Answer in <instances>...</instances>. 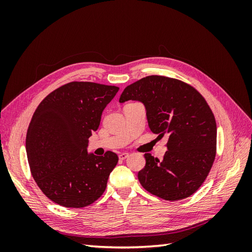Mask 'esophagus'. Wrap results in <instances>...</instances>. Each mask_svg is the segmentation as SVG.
<instances>
[{
    "mask_svg": "<svg viewBox=\"0 0 252 252\" xmlns=\"http://www.w3.org/2000/svg\"><path fill=\"white\" fill-rule=\"evenodd\" d=\"M128 156H129V154H127V152H122V154L119 155V158L120 159H125V158H128Z\"/></svg>",
    "mask_w": 252,
    "mask_h": 252,
    "instance_id": "obj_1",
    "label": "esophagus"
}]
</instances>
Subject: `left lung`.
Instances as JSON below:
<instances>
[{"label": "left lung", "instance_id": "1", "mask_svg": "<svg viewBox=\"0 0 252 252\" xmlns=\"http://www.w3.org/2000/svg\"><path fill=\"white\" fill-rule=\"evenodd\" d=\"M145 105L150 130L168 136L163 161L145 154L139 171L141 185L166 201L192 195L201 187L215 162L217 123L204 96L189 84L163 75H148L127 86L120 103Z\"/></svg>", "mask_w": 252, "mask_h": 252}]
</instances>
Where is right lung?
<instances>
[{
	"label": "right lung",
	"mask_w": 252,
	"mask_h": 252,
	"mask_svg": "<svg viewBox=\"0 0 252 252\" xmlns=\"http://www.w3.org/2000/svg\"><path fill=\"white\" fill-rule=\"evenodd\" d=\"M117 86L70 82L53 90L37 106L26 135L27 158L35 183L49 200L83 208L100 197L119 158L88 154V139Z\"/></svg>",
	"instance_id": "1"
}]
</instances>
